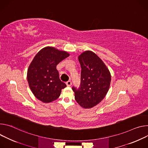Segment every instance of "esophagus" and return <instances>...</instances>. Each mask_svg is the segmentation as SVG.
Segmentation results:
<instances>
[{
	"instance_id": "1",
	"label": "esophagus",
	"mask_w": 148,
	"mask_h": 148,
	"mask_svg": "<svg viewBox=\"0 0 148 148\" xmlns=\"http://www.w3.org/2000/svg\"><path fill=\"white\" fill-rule=\"evenodd\" d=\"M66 85H67V86H68V87H69V86H71V85H72V82L71 81H68V82H67L66 83Z\"/></svg>"
}]
</instances>
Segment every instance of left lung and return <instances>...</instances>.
I'll use <instances>...</instances> for the list:
<instances>
[{
    "label": "left lung",
    "instance_id": "1",
    "mask_svg": "<svg viewBox=\"0 0 148 148\" xmlns=\"http://www.w3.org/2000/svg\"><path fill=\"white\" fill-rule=\"evenodd\" d=\"M78 59L81 66L80 86L72 88L77 103L85 109L99 103L106 95L111 75L102 60L90 51L82 53Z\"/></svg>",
    "mask_w": 148,
    "mask_h": 148
}]
</instances>
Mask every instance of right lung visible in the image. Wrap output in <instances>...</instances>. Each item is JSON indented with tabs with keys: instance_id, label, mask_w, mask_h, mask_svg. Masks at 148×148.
<instances>
[{
	"instance_id": "obj_1",
	"label": "right lung",
	"mask_w": 148,
	"mask_h": 148,
	"mask_svg": "<svg viewBox=\"0 0 148 148\" xmlns=\"http://www.w3.org/2000/svg\"><path fill=\"white\" fill-rule=\"evenodd\" d=\"M66 51L47 46L35 55L27 69L29 88L38 99L50 103L57 99L66 85L59 79L56 66L69 56Z\"/></svg>"
}]
</instances>
